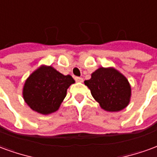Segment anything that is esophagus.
<instances>
[{
	"label": "esophagus",
	"mask_w": 157,
	"mask_h": 157,
	"mask_svg": "<svg viewBox=\"0 0 157 157\" xmlns=\"http://www.w3.org/2000/svg\"><path fill=\"white\" fill-rule=\"evenodd\" d=\"M75 80L76 81V82H83V78H82V77H79V76H75Z\"/></svg>",
	"instance_id": "esophagus-1"
}]
</instances>
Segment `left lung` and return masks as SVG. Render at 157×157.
<instances>
[{
    "label": "left lung",
    "instance_id": "8db88e82",
    "mask_svg": "<svg viewBox=\"0 0 157 157\" xmlns=\"http://www.w3.org/2000/svg\"><path fill=\"white\" fill-rule=\"evenodd\" d=\"M85 85L104 110L119 111L129 102L131 89L128 80L113 68H99L85 81Z\"/></svg>",
    "mask_w": 157,
    "mask_h": 157
}]
</instances>
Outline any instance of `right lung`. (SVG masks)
Segmentation results:
<instances>
[{"label": "right lung", "mask_w": 157, "mask_h": 157, "mask_svg": "<svg viewBox=\"0 0 157 157\" xmlns=\"http://www.w3.org/2000/svg\"><path fill=\"white\" fill-rule=\"evenodd\" d=\"M74 82L71 75H62L51 66H41L26 81L23 98L33 110L48 114L59 109Z\"/></svg>", "instance_id": "right-lung-1"}]
</instances>
